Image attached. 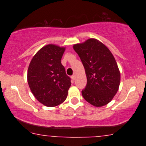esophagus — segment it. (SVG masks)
<instances>
[{
    "mask_svg": "<svg viewBox=\"0 0 146 146\" xmlns=\"http://www.w3.org/2000/svg\"><path fill=\"white\" fill-rule=\"evenodd\" d=\"M71 78H72V80H74L75 78H76L75 75H72V76H71Z\"/></svg>",
    "mask_w": 146,
    "mask_h": 146,
    "instance_id": "esophagus-1",
    "label": "esophagus"
}]
</instances>
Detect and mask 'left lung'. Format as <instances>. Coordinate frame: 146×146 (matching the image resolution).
Here are the masks:
<instances>
[{
    "label": "left lung",
    "instance_id": "obj_1",
    "mask_svg": "<svg viewBox=\"0 0 146 146\" xmlns=\"http://www.w3.org/2000/svg\"><path fill=\"white\" fill-rule=\"evenodd\" d=\"M84 67L87 84L82 91L86 100L96 107L108 104L117 93L120 73L110 50L94 38L73 46Z\"/></svg>",
    "mask_w": 146,
    "mask_h": 146
}]
</instances>
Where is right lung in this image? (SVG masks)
<instances>
[{
	"mask_svg": "<svg viewBox=\"0 0 146 146\" xmlns=\"http://www.w3.org/2000/svg\"><path fill=\"white\" fill-rule=\"evenodd\" d=\"M64 50V47L48 44L37 52L29 64V87L38 101L46 106H56L67 98L71 79L61 63Z\"/></svg>",
	"mask_w": 146,
	"mask_h": 146,
	"instance_id": "add662e5",
	"label": "right lung"
}]
</instances>
